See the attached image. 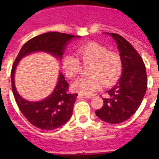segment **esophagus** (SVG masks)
I'll use <instances>...</instances> for the list:
<instances>
[{
	"mask_svg": "<svg viewBox=\"0 0 159 159\" xmlns=\"http://www.w3.org/2000/svg\"><path fill=\"white\" fill-rule=\"evenodd\" d=\"M80 98H86V99H91L92 97V95H79Z\"/></svg>",
	"mask_w": 159,
	"mask_h": 159,
	"instance_id": "1",
	"label": "esophagus"
}]
</instances>
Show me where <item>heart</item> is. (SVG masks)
Wrapping results in <instances>:
<instances>
[{"instance_id":"obj_1","label":"heart","mask_w":159,"mask_h":159,"mask_svg":"<svg viewBox=\"0 0 159 159\" xmlns=\"http://www.w3.org/2000/svg\"><path fill=\"white\" fill-rule=\"evenodd\" d=\"M76 57L67 55L63 59L62 67L68 78H75L80 70V62L89 64V76L77 80L72 84V89L83 95H90L104 87L113 85L123 71V60L119 52L108 51L105 46L91 41L76 49Z\"/></svg>"}]
</instances>
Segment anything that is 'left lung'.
Listing matches in <instances>:
<instances>
[{
  "label": "left lung",
  "instance_id": "1",
  "mask_svg": "<svg viewBox=\"0 0 159 159\" xmlns=\"http://www.w3.org/2000/svg\"><path fill=\"white\" fill-rule=\"evenodd\" d=\"M117 43L123 60V73L119 82L106 92L103 106L95 111L107 123H120L131 117L139 107L147 88L145 64L140 55L126 39L116 33H109Z\"/></svg>",
  "mask_w": 159,
  "mask_h": 159
}]
</instances>
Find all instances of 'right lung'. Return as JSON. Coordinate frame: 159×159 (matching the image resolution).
I'll list each match as a JSON object with an SVG mask.
<instances>
[{
  "instance_id": "obj_1",
  "label": "right lung",
  "mask_w": 159,
  "mask_h": 159,
  "mask_svg": "<svg viewBox=\"0 0 159 159\" xmlns=\"http://www.w3.org/2000/svg\"><path fill=\"white\" fill-rule=\"evenodd\" d=\"M73 35L52 32L32 38L21 48L12 65L11 71L12 90L17 106L28 121L42 130H51L65 124L71 117L73 106L78 94L68 92L69 84L60 73L59 80L52 93L39 102L25 100L18 94L14 84V73L20 60L35 52H45L61 59L67 44Z\"/></svg>"
}]
</instances>
